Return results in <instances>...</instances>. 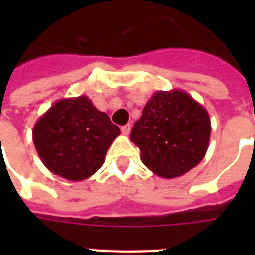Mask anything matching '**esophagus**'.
<instances>
[{
	"label": "esophagus",
	"mask_w": 255,
	"mask_h": 255,
	"mask_svg": "<svg viewBox=\"0 0 255 255\" xmlns=\"http://www.w3.org/2000/svg\"><path fill=\"white\" fill-rule=\"evenodd\" d=\"M120 131L123 135H129V132H131V124H126L123 127L120 128Z\"/></svg>",
	"instance_id": "1"
}]
</instances>
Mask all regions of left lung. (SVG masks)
<instances>
[{
	"mask_svg": "<svg viewBox=\"0 0 255 255\" xmlns=\"http://www.w3.org/2000/svg\"><path fill=\"white\" fill-rule=\"evenodd\" d=\"M210 131L209 114L188 92L157 91L132 128L131 140L148 169L160 177L173 178L204 159Z\"/></svg>",
	"mask_w": 255,
	"mask_h": 255,
	"instance_id": "1",
	"label": "left lung"
}]
</instances>
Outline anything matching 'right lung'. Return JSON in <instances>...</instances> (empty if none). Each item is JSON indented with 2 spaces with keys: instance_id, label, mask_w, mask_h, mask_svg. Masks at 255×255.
Here are the masks:
<instances>
[{
  "instance_id": "add662e5",
  "label": "right lung",
  "mask_w": 255,
  "mask_h": 255,
  "mask_svg": "<svg viewBox=\"0 0 255 255\" xmlns=\"http://www.w3.org/2000/svg\"><path fill=\"white\" fill-rule=\"evenodd\" d=\"M118 126L82 95L59 99L37 120L33 141L45 167L54 174L82 181L103 165Z\"/></svg>"
}]
</instances>
